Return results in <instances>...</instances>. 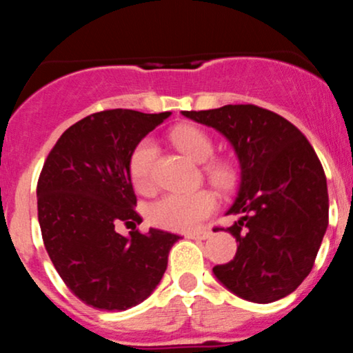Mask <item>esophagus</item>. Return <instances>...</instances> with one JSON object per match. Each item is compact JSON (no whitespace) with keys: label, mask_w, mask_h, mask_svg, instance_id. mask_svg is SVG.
Listing matches in <instances>:
<instances>
[{"label":"esophagus","mask_w":353,"mask_h":353,"mask_svg":"<svg viewBox=\"0 0 353 353\" xmlns=\"http://www.w3.org/2000/svg\"><path fill=\"white\" fill-rule=\"evenodd\" d=\"M210 230L209 229H202V230H194V232H188L185 234V237L188 239H201V241H204V239H209L210 237Z\"/></svg>","instance_id":"obj_1"}]
</instances>
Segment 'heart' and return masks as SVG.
<instances>
[{"label":"heart","instance_id":"obj_1","mask_svg":"<svg viewBox=\"0 0 353 353\" xmlns=\"http://www.w3.org/2000/svg\"><path fill=\"white\" fill-rule=\"evenodd\" d=\"M169 137L182 154L196 163H204L202 171L217 189L230 190L236 188L239 165L229 157H210L214 152V141L204 129L194 124H181L172 129ZM156 152L152 141L143 139L129 157V176L137 192L149 194L156 188ZM216 208L217 199L209 189L168 194L149 208V221L157 228L169 230H190L209 217Z\"/></svg>","mask_w":353,"mask_h":353}]
</instances>
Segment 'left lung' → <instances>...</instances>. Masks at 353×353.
<instances>
[{
    "instance_id": "left-lung-1",
    "label": "left lung",
    "mask_w": 353,
    "mask_h": 353,
    "mask_svg": "<svg viewBox=\"0 0 353 353\" xmlns=\"http://www.w3.org/2000/svg\"><path fill=\"white\" fill-rule=\"evenodd\" d=\"M221 132L241 164V185L225 230L239 242L212 269L232 294L255 303L292 294L310 274L329 225L327 179L317 154L292 123L254 104L182 111ZM219 230V229H216Z\"/></svg>"
}]
</instances>
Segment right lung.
Segmentation results:
<instances>
[{"label":"right lung","mask_w":353,"mask_h":353,"mask_svg":"<svg viewBox=\"0 0 353 353\" xmlns=\"http://www.w3.org/2000/svg\"><path fill=\"white\" fill-rule=\"evenodd\" d=\"M169 116L94 112L68 128L44 161L36 190L44 247L68 289L94 309L125 310L145 301L181 239L136 230L143 219L129 176L134 148ZM119 223L135 229L123 236Z\"/></svg>","instance_id":"obj_1"}]
</instances>
